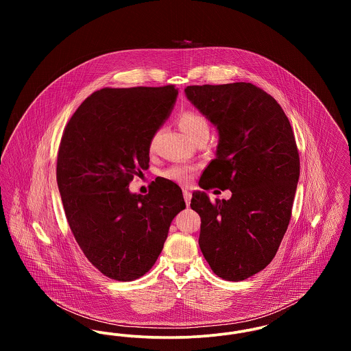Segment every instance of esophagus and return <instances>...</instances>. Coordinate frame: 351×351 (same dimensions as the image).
<instances>
[{
  "instance_id": "esophagus-1",
  "label": "esophagus",
  "mask_w": 351,
  "mask_h": 351,
  "mask_svg": "<svg viewBox=\"0 0 351 351\" xmlns=\"http://www.w3.org/2000/svg\"><path fill=\"white\" fill-rule=\"evenodd\" d=\"M183 196L184 200H185V204H186V206H189V204H191V199H192V193H191L188 189H184Z\"/></svg>"
}]
</instances>
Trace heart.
Instances as JSON below:
<instances>
[{"label":"heart","mask_w":351,"mask_h":351,"mask_svg":"<svg viewBox=\"0 0 351 351\" xmlns=\"http://www.w3.org/2000/svg\"><path fill=\"white\" fill-rule=\"evenodd\" d=\"M179 123H180L184 133L186 134L191 139L199 134L209 133L208 121L196 112L183 113L179 119ZM154 142H155V138L151 141V147L154 146ZM165 176L173 182H178V183H186L191 178V171L188 168L172 167L165 172Z\"/></svg>","instance_id":"heart-1"}]
</instances>
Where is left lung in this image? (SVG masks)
Segmentation results:
<instances>
[{
  "label": "left lung",
  "instance_id": "left-lung-1",
  "mask_svg": "<svg viewBox=\"0 0 351 351\" xmlns=\"http://www.w3.org/2000/svg\"><path fill=\"white\" fill-rule=\"evenodd\" d=\"M186 99L217 129L216 158L201 175L202 189H230L212 204L193 192L201 217V252L219 278L241 282L274 259L287 232L300 159L282 106L250 83L189 85Z\"/></svg>",
  "mask_w": 351,
  "mask_h": 351
}]
</instances>
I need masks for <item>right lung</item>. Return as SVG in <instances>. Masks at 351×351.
<instances>
[{
  "label": "right lung",
  "mask_w": 351,
  "mask_h": 351,
  "mask_svg": "<svg viewBox=\"0 0 351 351\" xmlns=\"http://www.w3.org/2000/svg\"><path fill=\"white\" fill-rule=\"evenodd\" d=\"M178 93L173 85L101 89L77 108L63 134L56 180L66 217L84 255L110 279L145 275L185 209L173 182L156 184L146 196L129 189L149 168L151 141Z\"/></svg>",
  "instance_id": "obj_1"
}]
</instances>
